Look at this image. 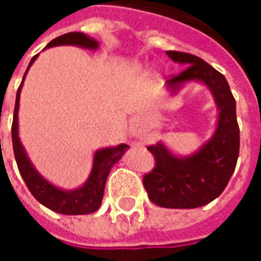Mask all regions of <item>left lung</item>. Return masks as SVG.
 <instances>
[{
	"mask_svg": "<svg viewBox=\"0 0 261 261\" xmlns=\"http://www.w3.org/2000/svg\"><path fill=\"white\" fill-rule=\"evenodd\" d=\"M170 59L186 65L168 81L170 89L190 80H198L213 91L218 103V127L213 140L189 158H176L162 145H149L155 166L142 177L149 200L165 208H197L215 200L224 192L239 156V124L236 103L229 85L219 71L197 56L166 51Z\"/></svg>",
	"mask_w": 261,
	"mask_h": 261,
	"instance_id": "1",
	"label": "left lung"
}]
</instances>
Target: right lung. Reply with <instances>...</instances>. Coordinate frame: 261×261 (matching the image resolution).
Returning <instances> with one entry per match:
<instances>
[{"label": "right lung", "mask_w": 261, "mask_h": 261, "mask_svg": "<svg viewBox=\"0 0 261 261\" xmlns=\"http://www.w3.org/2000/svg\"><path fill=\"white\" fill-rule=\"evenodd\" d=\"M59 44H76L81 47L97 48V42L91 37L85 36L84 33L80 32H71L65 33L63 36L56 37L54 40L48 43L47 47L59 46ZM37 54L31 60V67L33 61L36 60ZM28 67V69H29ZM26 69V72H28ZM25 72V75H26ZM25 80V76H23ZM23 80L20 82L18 92H16V102H15L14 110V120H12V147H14L15 159L18 169L22 176V179L25 180L26 186L32 193V196L36 198L37 201L42 202L43 205H46L50 210H53L56 213L65 214V215H85V214H92L100 207L103 198V192H105V185L108 180L109 172L127 148L125 144H120L117 147L105 148L95 153L93 159V168H92L91 176L85 185L80 189H76L74 192H63L53 185H50L48 181L43 179L42 176L33 169L31 161L28 159L25 153V149L22 147L18 137V109H19V92L23 84Z\"/></svg>", "instance_id": "add662e5"}]
</instances>
